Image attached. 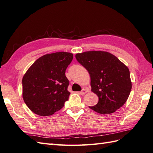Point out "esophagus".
<instances>
[{
  "label": "esophagus",
  "mask_w": 153,
  "mask_h": 153,
  "mask_svg": "<svg viewBox=\"0 0 153 153\" xmlns=\"http://www.w3.org/2000/svg\"><path fill=\"white\" fill-rule=\"evenodd\" d=\"M87 92V90H85V89H84V88H83V90H82V91H81V92H79V94H80L81 95H84L85 94H86Z\"/></svg>",
  "instance_id": "esophagus-1"
}]
</instances>
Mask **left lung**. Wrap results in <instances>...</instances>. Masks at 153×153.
I'll use <instances>...</instances> for the list:
<instances>
[{"label":"left lung","mask_w":153,"mask_h":153,"mask_svg":"<svg viewBox=\"0 0 153 153\" xmlns=\"http://www.w3.org/2000/svg\"><path fill=\"white\" fill-rule=\"evenodd\" d=\"M88 70L91 91L98 96L96 105L89 107L101 114L114 112L126 102L132 88L130 72L114 55L103 51H88L76 55Z\"/></svg>","instance_id":"8db88e82"}]
</instances>
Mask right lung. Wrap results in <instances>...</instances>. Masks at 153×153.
<instances>
[{
	"label": "right lung",
	"mask_w": 153,
	"mask_h": 153,
	"mask_svg": "<svg viewBox=\"0 0 153 153\" xmlns=\"http://www.w3.org/2000/svg\"><path fill=\"white\" fill-rule=\"evenodd\" d=\"M72 59L69 52L46 54L27 70L22 78V97L35 114L48 116L64 107L70 94L65 71Z\"/></svg>",
	"instance_id": "right-lung-1"
}]
</instances>
